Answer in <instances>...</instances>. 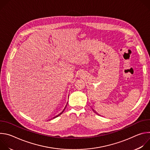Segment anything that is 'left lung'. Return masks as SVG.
Listing matches in <instances>:
<instances>
[{"instance_id":"1","label":"left lung","mask_w":150,"mask_h":150,"mask_svg":"<svg viewBox=\"0 0 150 150\" xmlns=\"http://www.w3.org/2000/svg\"><path fill=\"white\" fill-rule=\"evenodd\" d=\"M93 111H94V110H93ZM95 113H96V112H95Z\"/></svg>"}]
</instances>
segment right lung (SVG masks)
I'll return each instance as SVG.
<instances>
[{
	"mask_svg": "<svg viewBox=\"0 0 150 150\" xmlns=\"http://www.w3.org/2000/svg\"><path fill=\"white\" fill-rule=\"evenodd\" d=\"M67 104H68V103H67ZM66 107H67V105H66ZM66 107H65V108H66ZM65 109H64V110H63V111H62V113H60V114H59V115H57V116H55V117H54V118H56V117H58V116H60V115H61V114H62V113H63V111H64V110H65Z\"/></svg>",
	"mask_w": 150,
	"mask_h": 150,
	"instance_id": "obj_1",
	"label": "right lung"
}]
</instances>
